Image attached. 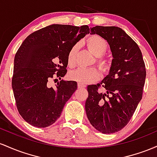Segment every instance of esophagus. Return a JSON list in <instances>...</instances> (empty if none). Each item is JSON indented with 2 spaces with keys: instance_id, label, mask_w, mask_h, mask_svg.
I'll return each instance as SVG.
<instances>
[{
  "instance_id": "1",
  "label": "esophagus",
  "mask_w": 157,
  "mask_h": 157,
  "mask_svg": "<svg viewBox=\"0 0 157 157\" xmlns=\"http://www.w3.org/2000/svg\"><path fill=\"white\" fill-rule=\"evenodd\" d=\"M78 87L79 88V89H81V88L85 87V85H84V84H82L78 83Z\"/></svg>"
}]
</instances>
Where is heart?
Returning <instances> with one entry per match:
<instances>
[{
  "mask_svg": "<svg viewBox=\"0 0 157 157\" xmlns=\"http://www.w3.org/2000/svg\"><path fill=\"white\" fill-rule=\"evenodd\" d=\"M89 50L94 54L95 56L99 57L105 53L107 49V44L106 40L103 38L97 35H93L87 37L85 40ZM78 45H74L70 49L67 56L68 64L73 67L75 64L76 55L78 52ZM97 64L102 70H107L108 65L107 61L104 59H98ZM100 73L96 68H84L79 67L77 70L70 72L69 77L71 80L77 82L78 83L82 84H87L95 82L99 78Z\"/></svg>",
  "mask_w": 157,
  "mask_h": 157,
  "instance_id": "obj_1",
  "label": "heart"
}]
</instances>
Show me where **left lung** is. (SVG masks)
Here are the masks:
<instances>
[{
    "label": "left lung",
    "instance_id": "left-lung-1",
    "mask_svg": "<svg viewBox=\"0 0 157 157\" xmlns=\"http://www.w3.org/2000/svg\"><path fill=\"white\" fill-rule=\"evenodd\" d=\"M90 34L107 40L113 59L101 83L87 86L86 114L97 131L110 134L128 124L142 99L145 65L139 46L121 28L96 26L90 28ZM99 86L105 87V93L98 91Z\"/></svg>",
    "mask_w": 157,
    "mask_h": 157
}]
</instances>
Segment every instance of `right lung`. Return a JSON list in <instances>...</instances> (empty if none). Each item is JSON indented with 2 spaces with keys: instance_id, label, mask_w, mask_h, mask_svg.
Returning <instances> with one entry per match:
<instances>
[{
  "instance_id": "1",
  "label": "right lung",
  "mask_w": 157,
  "mask_h": 157,
  "mask_svg": "<svg viewBox=\"0 0 157 157\" xmlns=\"http://www.w3.org/2000/svg\"><path fill=\"white\" fill-rule=\"evenodd\" d=\"M89 33L87 25L52 24L23 41L14 59L12 86L19 113L29 124L46 128L60 117L77 82L61 80L56 88L47 82L64 76L70 49Z\"/></svg>"
}]
</instances>
